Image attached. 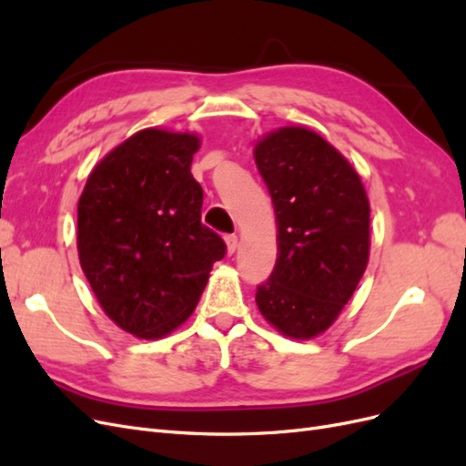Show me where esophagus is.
I'll return each instance as SVG.
<instances>
[{"label":"esophagus","instance_id":"34e87169","mask_svg":"<svg viewBox=\"0 0 466 466\" xmlns=\"http://www.w3.org/2000/svg\"><path fill=\"white\" fill-rule=\"evenodd\" d=\"M225 245H228V252H229V255H233V252H235L237 247H238L237 235H228V237H225Z\"/></svg>","mask_w":466,"mask_h":466}]
</instances>
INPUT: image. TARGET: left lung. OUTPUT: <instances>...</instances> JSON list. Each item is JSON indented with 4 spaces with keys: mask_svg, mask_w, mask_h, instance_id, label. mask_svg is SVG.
I'll use <instances>...</instances> for the list:
<instances>
[{
    "mask_svg": "<svg viewBox=\"0 0 466 466\" xmlns=\"http://www.w3.org/2000/svg\"><path fill=\"white\" fill-rule=\"evenodd\" d=\"M272 196L278 258L257 288L268 324L295 340L329 330L370 262V200L351 163L305 126H281L255 146Z\"/></svg>",
    "mask_w": 466,
    "mask_h": 466,
    "instance_id": "obj_1",
    "label": "left lung"
}]
</instances>
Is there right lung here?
<instances>
[{
  "mask_svg": "<svg viewBox=\"0 0 466 466\" xmlns=\"http://www.w3.org/2000/svg\"><path fill=\"white\" fill-rule=\"evenodd\" d=\"M200 136L146 128L110 149L77 202V255L105 315L157 340L192 315L221 237L202 225L204 192L190 173Z\"/></svg>",
  "mask_w": 466,
  "mask_h": 466,
  "instance_id": "obj_1",
  "label": "right lung"
}]
</instances>
